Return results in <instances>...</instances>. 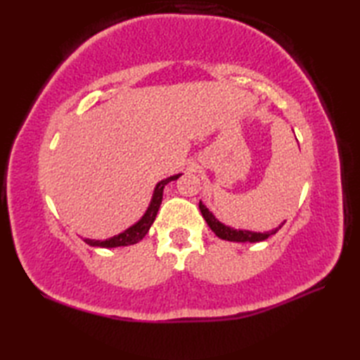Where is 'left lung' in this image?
<instances>
[{
    "mask_svg": "<svg viewBox=\"0 0 360 360\" xmlns=\"http://www.w3.org/2000/svg\"><path fill=\"white\" fill-rule=\"evenodd\" d=\"M200 210L202 213V218L205 219V223L209 224V227L212 229V232H215V235L221 240L226 241H233V243H259L269 238L271 235L277 233L280 229L283 227V224L286 221L272 229L269 232H252V231H246V229H233L231 226H226L224 223H221L218 218H215V215L207 209V205H204L202 201H200Z\"/></svg>",
    "mask_w": 360,
    "mask_h": 360,
    "instance_id": "8db88e82",
    "label": "left lung"
}]
</instances>
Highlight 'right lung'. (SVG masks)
<instances>
[{
	"instance_id": "right-lung-1",
	"label": "right lung",
	"mask_w": 360,
	"mask_h": 360,
	"mask_svg": "<svg viewBox=\"0 0 360 360\" xmlns=\"http://www.w3.org/2000/svg\"><path fill=\"white\" fill-rule=\"evenodd\" d=\"M181 176V173L173 174L170 178H165L162 181H159L155 190H153V196L151 201L148 204L147 210H145L143 215L141 217L139 221H136L133 226H129L127 231H124L119 235H114L111 238L106 240H89V238H83L86 244L93 248H105V249H111V248H120V246H131V244L139 243L145 235L148 233L151 224L155 223L158 210L160 207V202H162V195H164V188L168 184V182L176 181Z\"/></svg>"
}]
</instances>
